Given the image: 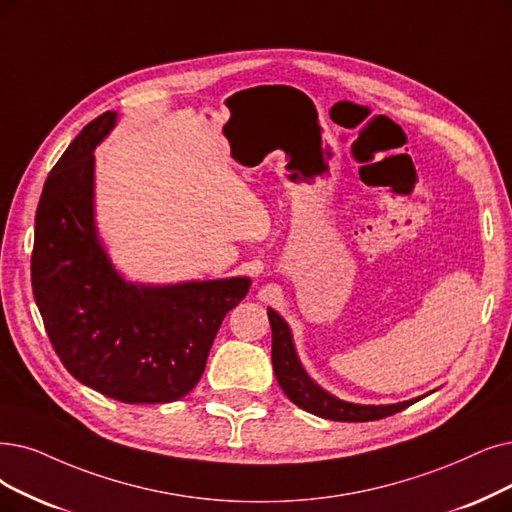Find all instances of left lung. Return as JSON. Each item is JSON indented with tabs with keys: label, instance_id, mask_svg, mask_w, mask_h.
<instances>
[{
	"label": "left lung",
	"instance_id": "obj_1",
	"mask_svg": "<svg viewBox=\"0 0 512 512\" xmlns=\"http://www.w3.org/2000/svg\"><path fill=\"white\" fill-rule=\"evenodd\" d=\"M267 313H269L271 330H273L271 357H273V370H275L277 382L283 388V393L290 397V401H294L298 407H302V410L311 412L319 418L336 420V422H372V420L393 416L418 401V399H412V401H403L395 405H357V403L340 401L330 393H325L323 388H319L302 370V365L294 351V342H292L288 323H285L273 309H269Z\"/></svg>",
	"mask_w": 512,
	"mask_h": 512
}]
</instances>
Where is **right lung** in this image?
<instances>
[{
    "instance_id": "add662e5",
    "label": "right lung",
    "mask_w": 512,
    "mask_h": 512,
    "mask_svg": "<svg viewBox=\"0 0 512 512\" xmlns=\"http://www.w3.org/2000/svg\"><path fill=\"white\" fill-rule=\"evenodd\" d=\"M107 111L79 132L44 182L35 212L31 285L67 372L124 403H170L199 382L222 319L250 279L136 288L100 248L92 218L94 147Z\"/></svg>"
}]
</instances>
